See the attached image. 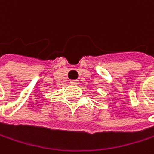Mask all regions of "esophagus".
<instances>
[{"label": "esophagus", "instance_id": "obj_1", "mask_svg": "<svg viewBox=\"0 0 154 154\" xmlns=\"http://www.w3.org/2000/svg\"><path fill=\"white\" fill-rule=\"evenodd\" d=\"M70 84L71 85H79V80H70Z\"/></svg>", "mask_w": 154, "mask_h": 154}]
</instances>
